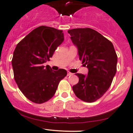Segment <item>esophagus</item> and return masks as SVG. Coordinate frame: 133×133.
Returning <instances> with one entry per match:
<instances>
[{
    "label": "esophagus",
    "mask_w": 133,
    "mask_h": 133,
    "mask_svg": "<svg viewBox=\"0 0 133 133\" xmlns=\"http://www.w3.org/2000/svg\"><path fill=\"white\" fill-rule=\"evenodd\" d=\"M72 75L71 73H70V72H68V75H67L70 76V75Z\"/></svg>",
    "instance_id": "obj_1"
}]
</instances>
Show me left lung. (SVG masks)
I'll return each mask as SVG.
<instances>
[{
  "label": "left lung",
  "mask_w": 133,
  "mask_h": 133,
  "mask_svg": "<svg viewBox=\"0 0 133 133\" xmlns=\"http://www.w3.org/2000/svg\"><path fill=\"white\" fill-rule=\"evenodd\" d=\"M68 32L77 47L79 60L88 69L86 75L76 73L79 81L72 88L82 101L94 102L109 90L116 73L115 49L111 42L91 28H74Z\"/></svg>",
  "instance_id": "8db88e82"
}]
</instances>
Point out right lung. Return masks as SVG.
Here are the masks:
<instances>
[{
	"label": "right lung",
	"instance_id": "right-lung-1",
	"mask_svg": "<svg viewBox=\"0 0 133 133\" xmlns=\"http://www.w3.org/2000/svg\"><path fill=\"white\" fill-rule=\"evenodd\" d=\"M62 30L40 26L17 45L11 60L14 79L24 96L35 103H43L53 97L67 71H52L43 64L50 60L64 42Z\"/></svg>",
	"mask_w": 133,
	"mask_h": 133
}]
</instances>
